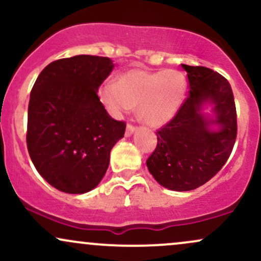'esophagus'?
Returning <instances> with one entry per match:
<instances>
[{"instance_id": "34e87169", "label": "esophagus", "mask_w": 261, "mask_h": 261, "mask_svg": "<svg viewBox=\"0 0 261 261\" xmlns=\"http://www.w3.org/2000/svg\"><path fill=\"white\" fill-rule=\"evenodd\" d=\"M136 126H135V125H133V124H130V122H128L127 124V126H126V131H125V135H126V136H130L131 134H134L135 131H136Z\"/></svg>"}]
</instances>
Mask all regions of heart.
Segmentation results:
<instances>
[{
	"instance_id": "heart-1",
	"label": "heart",
	"mask_w": 261,
	"mask_h": 261,
	"mask_svg": "<svg viewBox=\"0 0 261 261\" xmlns=\"http://www.w3.org/2000/svg\"><path fill=\"white\" fill-rule=\"evenodd\" d=\"M187 94V80L178 71L130 68L99 88V99L113 115L137 108L140 119L151 126L172 120Z\"/></svg>"
}]
</instances>
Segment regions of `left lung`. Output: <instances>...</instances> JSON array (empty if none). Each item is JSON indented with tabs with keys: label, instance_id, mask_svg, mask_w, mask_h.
Returning a JSON list of instances; mask_svg holds the SVG:
<instances>
[{
	"label": "left lung",
	"instance_id": "left-lung-1",
	"mask_svg": "<svg viewBox=\"0 0 261 261\" xmlns=\"http://www.w3.org/2000/svg\"><path fill=\"white\" fill-rule=\"evenodd\" d=\"M189 95L172 120L157 130V146L146 161L162 187L175 191L196 189L214 178L232 153L237 139V110L229 82L203 66L181 65ZM205 100L215 104L217 132L199 113Z\"/></svg>",
	"mask_w": 261,
	"mask_h": 261
}]
</instances>
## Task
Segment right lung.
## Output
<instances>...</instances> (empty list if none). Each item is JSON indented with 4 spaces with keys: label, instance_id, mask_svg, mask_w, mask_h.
<instances>
[{
    "label": "right lung",
    "instance_id": "obj_1",
    "mask_svg": "<svg viewBox=\"0 0 261 261\" xmlns=\"http://www.w3.org/2000/svg\"><path fill=\"white\" fill-rule=\"evenodd\" d=\"M112 59L77 55L53 61L31 92L27 147L43 178L60 191L83 194L99 184L125 121L113 119L98 89Z\"/></svg>",
    "mask_w": 261,
    "mask_h": 261
}]
</instances>
